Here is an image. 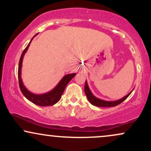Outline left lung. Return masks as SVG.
Wrapping results in <instances>:
<instances>
[{"instance_id": "obj_1", "label": "left lung", "mask_w": 151, "mask_h": 151, "mask_svg": "<svg viewBox=\"0 0 151 151\" xmlns=\"http://www.w3.org/2000/svg\"><path fill=\"white\" fill-rule=\"evenodd\" d=\"M133 90L131 91V92L128 93L127 95H126L125 96H124L123 98L120 99L116 100V101H105V100L101 99L96 97V96L93 94L92 92L91 91V90L89 89V86H88L87 81H86V80L85 81V86H84V92H85L86 97H87L88 100H89L90 103L93 106H99V107H113L120 104L121 102L124 101V100H125L130 94H131V92L133 91Z\"/></svg>"}]
</instances>
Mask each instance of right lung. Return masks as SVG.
<instances>
[{"label": "right lung", "instance_id": "right-lung-1", "mask_svg": "<svg viewBox=\"0 0 151 151\" xmlns=\"http://www.w3.org/2000/svg\"><path fill=\"white\" fill-rule=\"evenodd\" d=\"M37 33L31 39L30 42L26 47V48L22 52L21 57H20V61H19L18 65V81H19V86H20V89L21 90L22 94L25 96L26 99L29 100V101L32 102L35 104L37 106H52L55 104L56 103L60 101L61 99L62 95L63 94L64 91H65L66 86L67 85L69 82L71 81V79L76 75V73L68 74H66L65 77L60 81L58 85L55 86L53 89L51 91H48V92L42 93V94H36V93H32L31 91H29L27 88L25 87V85L22 82V77H21V70H22V60H23L24 55L28 50L29 46H30L31 42H32V39L37 35Z\"/></svg>", "mask_w": 151, "mask_h": 151}]
</instances>
